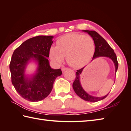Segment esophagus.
<instances>
[{
  "label": "esophagus",
  "mask_w": 131,
  "mask_h": 131,
  "mask_svg": "<svg viewBox=\"0 0 131 131\" xmlns=\"http://www.w3.org/2000/svg\"><path fill=\"white\" fill-rule=\"evenodd\" d=\"M67 69H68V68H65V67H63L62 69H61V70H62V72H63V71H65L66 70H67Z\"/></svg>",
  "instance_id": "esophagus-1"
}]
</instances>
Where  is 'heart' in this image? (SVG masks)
<instances>
[{
	"label": "heart",
	"instance_id": "1",
	"mask_svg": "<svg viewBox=\"0 0 131 131\" xmlns=\"http://www.w3.org/2000/svg\"><path fill=\"white\" fill-rule=\"evenodd\" d=\"M95 49V43L91 36L73 32L61 38L57 41V47L50 48L49 54L55 63H62L66 57L69 65L78 68L91 60Z\"/></svg>",
	"mask_w": 131,
	"mask_h": 131
}]
</instances>
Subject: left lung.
Instances as JSON below:
<instances>
[{"label":"left lung","instance_id":"8db88e82","mask_svg":"<svg viewBox=\"0 0 131 131\" xmlns=\"http://www.w3.org/2000/svg\"><path fill=\"white\" fill-rule=\"evenodd\" d=\"M82 31L87 32L93 39L94 43H95L96 49L92 61L98 57H102L109 58L114 64L115 69V73L116 74L118 68V63L116 56L114 50L112 48V47L109 46V44L107 43V41L96 31L87 30H82ZM84 68L85 67H83V68L79 69V70H78L76 73L75 79L73 84V87L75 92L80 98L85 100V101L89 102H97L104 99L106 97L108 93L102 97L93 96L88 94L82 87L81 83H80V75H81Z\"/></svg>","mask_w":131,"mask_h":131}]
</instances>
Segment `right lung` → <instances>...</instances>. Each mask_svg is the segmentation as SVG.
Instances as JSON below:
<instances>
[{"label":"right lung","instance_id":"right-lung-1","mask_svg":"<svg viewBox=\"0 0 131 131\" xmlns=\"http://www.w3.org/2000/svg\"><path fill=\"white\" fill-rule=\"evenodd\" d=\"M53 36L40 35L29 39L15 50L9 64L12 83L16 91L24 99L37 102L48 96L56 78L61 75L60 69H54L49 65V51ZM35 62V73H26L27 66Z\"/></svg>","mask_w":131,"mask_h":131}]
</instances>
